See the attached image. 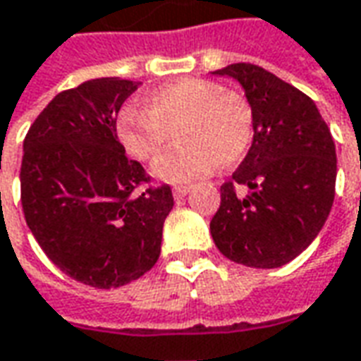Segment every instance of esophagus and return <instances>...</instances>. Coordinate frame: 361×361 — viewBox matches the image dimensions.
I'll return each mask as SVG.
<instances>
[{
  "instance_id": "1",
  "label": "esophagus",
  "mask_w": 361,
  "mask_h": 361,
  "mask_svg": "<svg viewBox=\"0 0 361 361\" xmlns=\"http://www.w3.org/2000/svg\"><path fill=\"white\" fill-rule=\"evenodd\" d=\"M188 193H190V188H188V185H178V188H173V197H176V200L185 197Z\"/></svg>"
}]
</instances>
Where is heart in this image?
I'll return each instance as SVG.
<instances>
[{
	"label": "heart",
	"mask_w": 361,
	"mask_h": 361,
	"mask_svg": "<svg viewBox=\"0 0 361 361\" xmlns=\"http://www.w3.org/2000/svg\"><path fill=\"white\" fill-rule=\"evenodd\" d=\"M142 109L120 110L116 136L126 154L138 161L156 160L171 134L178 144L154 166L170 183L200 180L213 166H233L247 154L252 140L249 102L205 78H178L149 90Z\"/></svg>",
	"instance_id": "1"
}]
</instances>
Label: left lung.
Here are the masks:
<instances>
[{
	"label": "left lung",
	"instance_id": "1",
	"mask_svg": "<svg viewBox=\"0 0 361 361\" xmlns=\"http://www.w3.org/2000/svg\"><path fill=\"white\" fill-rule=\"evenodd\" d=\"M235 78L252 110V144L209 229L235 263L276 269L314 241L334 203L336 146L314 100L251 63L215 71ZM247 188L236 195V185Z\"/></svg>",
	"mask_w": 361,
	"mask_h": 361
}]
</instances>
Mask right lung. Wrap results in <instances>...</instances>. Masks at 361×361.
<instances>
[{
	"instance_id": "right-lung-1",
	"label": "right lung",
	"mask_w": 361,
	"mask_h": 361,
	"mask_svg": "<svg viewBox=\"0 0 361 361\" xmlns=\"http://www.w3.org/2000/svg\"><path fill=\"white\" fill-rule=\"evenodd\" d=\"M140 82L92 78L63 90L27 132L21 205L45 255L78 283L118 288L156 264L173 207L170 185L130 160L116 114Z\"/></svg>"
}]
</instances>
